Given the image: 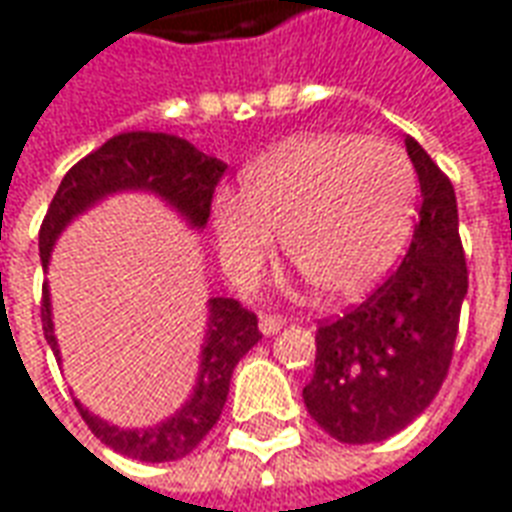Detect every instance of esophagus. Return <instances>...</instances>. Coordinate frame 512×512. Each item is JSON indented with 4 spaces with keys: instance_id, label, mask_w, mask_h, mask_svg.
<instances>
[{
    "instance_id": "esophagus-1",
    "label": "esophagus",
    "mask_w": 512,
    "mask_h": 512,
    "mask_svg": "<svg viewBox=\"0 0 512 512\" xmlns=\"http://www.w3.org/2000/svg\"><path fill=\"white\" fill-rule=\"evenodd\" d=\"M282 325H285V320H282V317H276V314H260V331L266 333V336H271V333L279 331Z\"/></svg>"
}]
</instances>
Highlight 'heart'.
<instances>
[{
  "label": "heart",
  "mask_w": 512,
  "mask_h": 512,
  "mask_svg": "<svg viewBox=\"0 0 512 512\" xmlns=\"http://www.w3.org/2000/svg\"><path fill=\"white\" fill-rule=\"evenodd\" d=\"M415 173L382 138L304 135L268 151L244 173L241 198L214 200L222 266L238 282L274 257V233L298 274L325 298L366 293L407 241Z\"/></svg>",
  "instance_id": "obj_1"
}]
</instances>
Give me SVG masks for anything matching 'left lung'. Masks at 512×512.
Wrapping results in <instances>:
<instances>
[{
    "instance_id": "1",
    "label": "left lung",
    "mask_w": 512,
    "mask_h": 512,
    "mask_svg": "<svg viewBox=\"0 0 512 512\" xmlns=\"http://www.w3.org/2000/svg\"><path fill=\"white\" fill-rule=\"evenodd\" d=\"M420 181L410 249L363 304L317 325L314 377L304 404L317 426L347 445L399 434L448 377L469 274L450 179L407 138Z\"/></svg>"
}]
</instances>
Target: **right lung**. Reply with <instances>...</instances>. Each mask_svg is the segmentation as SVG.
I'll return each mask as SVG.
<instances>
[{
  "mask_svg": "<svg viewBox=\"0 0 512 512\" xmlns=\"http://www.w3.org/2000/svg\"><path fill=\"white\" fill-rule=\"evenodd\" d=\"M225 162L198 151L189 140L168 132H121L105 140L100 149L86 154L67 170L51 206L40 225V260L48 268V257L56 238L86 208L113 192L143 189L154 192L179 211L192 227H206L211 217V200L217 189ZM43 317L45 342L59 358V344L51 320V298L48 285H43ZM263 339L257 331V314L244 309L236 298H211L208 301L206 342L200 350V374L195 391L176 415L162 420L151 429H119L92 415L75 399V407L86 420V426L100 442L127 458L160 464L176 461L198 448L200 439L214 429L222 415V407L230 391V377L236 363Z\"/></svg>",
  "mask_w": 512,
  "mask_h": 512,
  "instance_id": "obj_1",
  "label": "right lung"
}]
</instances>
